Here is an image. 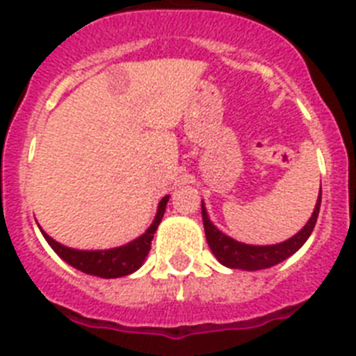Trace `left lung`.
<instances>
[{
    "instance_id": "8db88e82",
    "label": "left lung",
    "mask_w": 356,
    "mask_h": 356,
    "mask_svg": "<svg viewBox=\"0 0 356 356\" xmlns=\"http://www.w3.org/2000/svg\"><path fill=\"white\" fill-rule=\"evenodd\" d=\"M320 202H322V187H320V196L316 200L315 211L307 220L304 229H300L295 236L282 243H273V245H249V243L236 242L234 238L227 236L220 231L216 225L209 220V214L205 211V205L202 202V218H204L205 238L209 243L211 251L218 262L231 269H243V271H258V269H267V267L277 266L284 262L291 254H295L298 249L305 243V240L311 236L315 229L316 218H318Z\"/></svg>"
}]
</instances>
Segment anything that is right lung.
I'll use <instances>...</instances> for the list:
<instances>
[{
	"instance_id": "obj_1",
	"label": "right lung",
	"mask_w": 356,
	"mask_h": 356,
	"mask_svg": "<svg viewBox=\"0 0 356 356\" xmlns=\"http://www.w3.org/2000/svg\"><path fill=\"white\" fill-rule=\"evenodd\" d=\"M167 202H169V196H163L160 200L154 222H152L151 227L147 229L142 236L134 238L132 242L120 245V248L102 249V251H81V249L61 245L60 242H56L54 238L49 236L41 227L40 231L45 236L47 242H49V245L54 249L56 254L61 260H65L69 266L76 267L78 271L94 275V277L99 278L127 277V275L134 273L136 269H140L142 264L145 262L147 254L151 251L152 238H154V233H156L158 225H160L161 218H163V213H165Z\"/></svg>"
}]
</instances>
